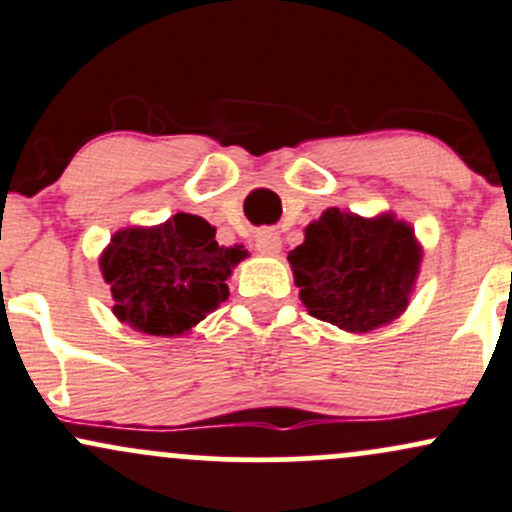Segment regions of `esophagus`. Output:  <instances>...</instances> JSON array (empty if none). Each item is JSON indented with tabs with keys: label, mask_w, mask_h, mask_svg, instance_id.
I'll use <instances>...</instances> for the list:
<instances>
[{
	"label": "esophagus",
	"mask_w": 512,
	"mask_h": 512,
	"mask_svg": "<svg viewBox=\"0 0 512 512\" xmlns=\"http://www.w3.org/2000/svg\"><path fill=\"white\" fill-rule=\"evenodd\" d=\"M255 247L262 255H279V250H282V238H279L277 230L262 228L260 233L255 235Z\"/></svg>",
	"instance_id": "esophagus-1"
}]
</instances>
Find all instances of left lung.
Listing matches in <instances>:
<instances>
[{
  "label": "left lung",
  "instance_id": "obj_1",
  "mask_svg": "<svg viewBox=\"0 0 512 512\" xmlns=\"http://www.w3.org/2000/svg\"><path fill=\"white\" fill-rule=\"evenodd\" d=\"M423 262L411 223L384 211L364 218L325 209L289 252L299 299L345 333H372L403 316Z\"/></svg>",
  "mask_w": 512,
  "mask_h": 512
}]
</instances>
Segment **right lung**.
I'll return each instance as SVG.
<instances>
[{
  "label": "right lung",
  "instance_id": "right-lung-1",
  "mask_svg": "<svg viewBox=\"0 0 512 512\" xmlns=\"http://www.w3.org/2000/svg\"><path fill=\"white\" fill-rule=\"evenodd\" d=\"M243 245L216 243V228L194 213H174L157 226H131L111 235L99 269L114 299V316L143 335L192 333L228 299Z\"/></svg>",
  "mask_w": 512,
  "mask_h": 512
}]
</instances>
